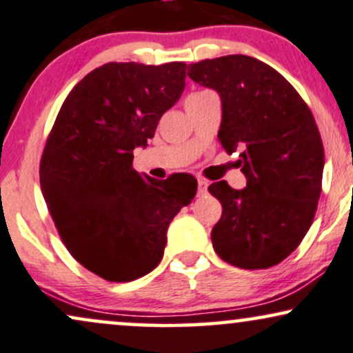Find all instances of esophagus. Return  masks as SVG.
<instances>
[{"label":"esophagus","mask_w":353,"mask_h":353,"mask_svg":"<svg viewBox=\"0 0 353 353\" xmlns=\"http://www.w3.org/2000/svg\"><path fill=\"white\" fill-rule=\"evenodd\" d=\"M208 181L206 180H203V178H199L198 180V194L199 196H203V194H206L208 193Z\"/></svg>","instance_id":"34e87169"}]
</instances>
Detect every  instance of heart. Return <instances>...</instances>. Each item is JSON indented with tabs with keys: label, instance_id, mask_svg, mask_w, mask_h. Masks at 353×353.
I'll use <instances>...</instances> for the list:
<instances>
[{
	"label": "heart",
	"instance_id": "b5f03b06",
	"mask_svg": "<svg viewBox=\"0 0 353 353\" xmlns=\"http://www.w3.org/2000/svg\"><path fill=\"white\" fill-rule=\"evenodd\" d=\"M199 93H203V91H198V93H191L190 97H194V94H199Z\"/></svg>",
	"mask_w": 353,
	"mask_h": 353
}]
</instances>
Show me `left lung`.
<instances>
[{
	"label": "left lung",
	"instance_id": "8db88e82",
	"mask_svg": "<svg viewBox=\"0 0 353 353\" xmlns=\"http://www.w3.org/2000/svg\"><path fill=\"white\" fill-rule=\"evenodd\" d=\"M188 77L223 103L221 143L241 149L243 190L210 185L223 204L212 228L216 254L245 270L270 268L301 243L323 190L324 147L314 116L275 68L249 55L191 63Z\"/></svg>",
	"mask_w": 353,
	"mask_h": 353
}]
</instances>
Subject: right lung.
Listing matches in <instances>:
<instances>
[{
	"instance_id": "right-lung-1",
	"label": "right lung",
	"mask_w": 353,
	"mask_h": 353,
	"mask_svg": "<svg viewBox=\"0 0 353 353\" xmlns=\"http://www.w3.org/2000/svg\"><path fill=\"white\" fill-rule=\"evenodd\" d=\"M185 62H110L73 86L47 137L41 188L73 259L108 281H132L160 263L167 229L191 203L196 178L141 176L134 149L154 137L185 90Z\"/></svg>"
}]
</instances>
